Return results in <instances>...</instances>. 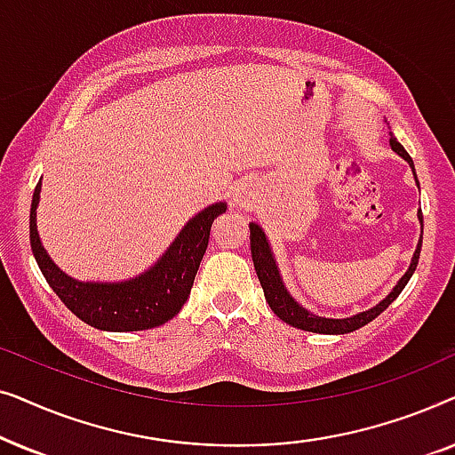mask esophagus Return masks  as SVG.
<instances>
[{
  "label": "esophagus",
  "mask_w": 455,
  "mask_h": 455,
  "mask_svg": "<svg viewBox=\"0 0 455 455\" xmlns=\"http://www.w3.org/2000/svg\"><path fill=\"white\" fill-rule=\"evenodd\" d=\"M234 201L238 203V204H246L248 201H251V195H248V190H246V188H238V190H235Z\"/></svg>",
  "instance_id": "1"
}]
</instances>
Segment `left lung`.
<instances>
[{
	"label": "left lung",
	"mask_w": 455,
	"mask_h": 455,
	"mask_svg": "<svg viewBox=\"0 0 455 455\" xmlns=\"http://www.w3.org/2000/svg\"><path fill=\"white\" fill-rule=\"evenodd\" d=\"M389 145L397 155H400V157L406 159L410 167L414 170L412 157H410V155L406 153V148H403L400 142L394 139V136L389 139ZM419 220L422 221V213H419ZM420 246H422V242H419V246H416V252L412 257V263H410V269L406 271V275L397 282L395 288L391 290V294L385 298V300L379 302L377 307L366 310V313L354 315V316H350V319H323V316H316L313 313H308V310H304L300 304L294 302V298L288 294V290H285L282 283V277H279L277 265H275V260H273V254H271L269 242H267V238H265V232L257 226V223H251V252H252L254 271H257L259 282H260V285H263L265 298H267V302H269L271 310L283 323H288V325L302 329V331H313V333H350V331H356V329H360V327H364L366 323H371L372 319H377V316L381 315L397 296L402 294V290L406 288L410 277H412V273L416 271V265H419Z\"/></svg>",
	"instance_id": "left-lung-1"
}]
</instances>
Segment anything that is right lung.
I'll list each match as a JSON object with an SVG mask.
<instances>
[{
  "mask_svg": "<svg viewBox=\"0 0 455 455\" xmlns=\"http://www.w3.org/2000/svg\"><path fill=\"white\" fill-rule=\"evenodd\" d=\"M39 192L41 182L30 203V248L36 265L60 300L80 321L103 331H142L173 319L188 300L209 246L211 226L228 209L226 203H217L192 217L157 265L142 275L122 283H83L60 271L41 244L36 234Z\"/></svg>",
  "mask_w": 455,
  "mask_h": 455,
  "instance_id": "right-lung-1",
  "label": "right lung"
}]
</instances>
